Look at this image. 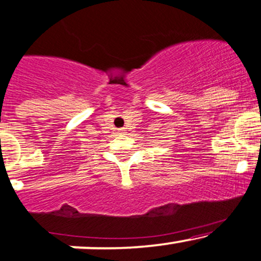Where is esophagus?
<instances>
[{
    "label": "esophagus",
    "instance_id": "1",
    "mask_svg": "<svg viewBox=\"0 0 261 261\" xmlns=\"http://www.w3.org/2000/svg\"><path fill=\"white\" fill-rule=\"evenodd\" d=\"M124 131H125V128H119V133L120 134H122V133H124Z\"/></svg>",
    "mask_w": 261,
    "mask_h": 261
}]
</instances>
